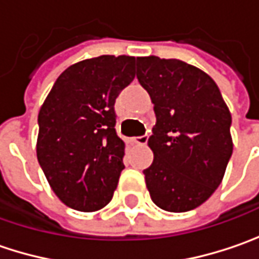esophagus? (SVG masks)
I'll use <instances>...</instances> for the list:
<instances>
[{
    "mask_svg": "<svg viewBox=\"0 0 259 259\" xmlns=\"http://www.w3.org/2000/svg\"><path fill=\"white\" fill-rule=\"evenodd\" d=\"M133 141H134L135 144L145 145V144H147V141H148V135H143V137H135V138H133Z\"/></svg>",
    "mask_w": 259,
    "mask_h": 259,
    "instance_id": "34e87169",
    "label": "esophagus"
}]
</instances>
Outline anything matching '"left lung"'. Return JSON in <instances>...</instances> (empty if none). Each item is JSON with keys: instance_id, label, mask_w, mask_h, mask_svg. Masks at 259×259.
<instances>
[{"instance_id": "left-lung-1", "label": "left lung", "mask_w": 259, "mask_h": 259, "mask_svg": "<svg viewBox=\"0 0 259 259\" xmlns=\"http://www.w3.org/2000/svg\"><path fill=\"white\" fill-rule=\"evenodd\" d=\"M137 77L157 116L148 138L154 160L143 171L151 200L167 212L196 209L222 183L232 155L229 108L210 76L177 59L137 57Z\"/></svg>"}]
</instances>
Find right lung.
Returning <instances> with one entry per match:
<instances>
[{
	"mask_svg": "<svg viewBox=\"0 0 259 259\" xmlns=\"http://www.w3.org/2000/svg\"><path fill=\"white\" fill-rule=\"evenodd\" d=\"M135 77V57L104 55L69 66L38 112L37 160L55 194L79 212L114 196L125 143L115 131V99Z\"/></svg>",
	"mask_w": 259,
	"mask_h": 259,
	"instance_id": "right-lung-1",
	"label": "right lung"
}]
</instances>
